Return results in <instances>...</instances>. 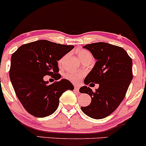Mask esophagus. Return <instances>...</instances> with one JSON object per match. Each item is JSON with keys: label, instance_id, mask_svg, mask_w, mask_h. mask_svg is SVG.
<instances>
[{"label": "esophagus", "instance_id": "obj_1", "mask_svg": "<svg viewBox=\"0 0 146 146\" xmlns=\"http://www.w3.org/2000/svg\"><path fill=\"white\" fill-rule=\"evenodd\" d=\"M79 90H80V87L78 86H75V90L76 92H79Z\"/></svg>", "mask_w": 146, "mask_h": 146}]
</instances>
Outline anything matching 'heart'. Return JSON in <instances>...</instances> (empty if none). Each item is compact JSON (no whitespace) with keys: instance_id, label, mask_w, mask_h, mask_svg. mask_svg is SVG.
<instances>
[{"instance_id":"1","label":"heart","mask_w":146,"mask_h":146,"mask_svg":"<svg viewBox=\"0 0 146 146\" xmlns=\"http://www.w3.org/2000/svg\"><path fill=\"white\" fill-rule=\"evenodd\" d=\"M78 55L79 58L82 62H84L85 60H93V56L91 55V53L86 50H80L78 51ZM66 56H67L66 55V56H64L62 58H60L58 61L59 65L62 64L65 59H66ZM84 76V73H83V72H68L64 75L66 80H69L70 82L73 83H78L83 78Z\"/></svg>"}]
</instances>
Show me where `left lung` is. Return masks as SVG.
Masks as SVG:
<instances>
[{
	"mask_svg": "<svg viewBox=\"0 0 146 146\" xmlns=\"http://www.w3.org/2000/svg\"><path fill=\"white\" fill-rule=\"evenodd\" d=\"M83 47L97 60L84 84H99V88L95 91L86 86L80 88V93L91 98L90 104L81 110L88 117L100 119L113 113L124 99L132 80V61L123 48L108 43H92Z\"/></svg>",
	"mask_w": 146,
	"mask_h": 146,
	"instance_id": "8db88e82",
	"label": "left lung"
}]
</instances>
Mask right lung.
<instances>
[{"label":"right lung","mask_w":146,"mask_h":146,"mask_svg":"<svg viewBox=\"0 0 146 146\" xmlns=\"http://www.w3.org/2000/svg\"><path fill=\"white\" fill-rule=\"evenodd\" d=\"M74 46L40 40L22 45L12 54L9 78L16 96L29 114L47 117L59 106L64 92L74 86L66 79L48 84L45 75L61 78L58 61Z\"/></svg>","instance_id":"add662e5"}]
</instances>
